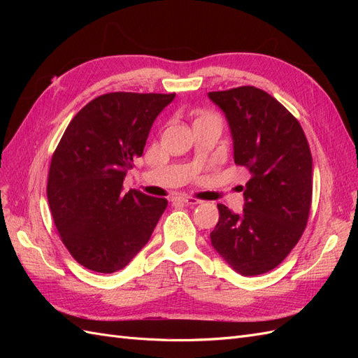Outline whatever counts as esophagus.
Masks as SVG:
<instances>
[{
    "label": "esophagus",
    "instance_id": "34e87169",
    "mask_svg": "<svg viewBox=\"0 0 358 358\" xmlns=\"http://www.w3.org/2000/svg\"><path fill=\"white\" fill-rule=\"evenodd\" d=\"M175 201H180V203H185L188 206H194V204H200L201 200L196 199V197H191V196H179L175 199Z\"/></svg>",
    "mask_w": 358,
    "mask_h": 358
}]
</instances>
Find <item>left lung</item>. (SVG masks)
I'll list each match as a JSON object with an SVG mask.
<instances>
[{
	"label": "left lung",
	"instance_id": "8db88e82",
	"mask_svg": "<svg viewBox=\"0 0 358 358\" xmlns=\"http://www.w3.org/2000/svg\"><path fill=\"white\" fill-rule=\"evenodd\" d=\"M229 121L234 162L251 173L243 212L218 204L213 248L237 273L255 276L284 262L306 229L312 155L297 119L255 86L209 92Z\"/></svg>",
	"mask_w": 358,
	"mask_h": 358
}]
</instances>
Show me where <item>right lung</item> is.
<instances>
[{
    "instance_id": "add662e5",
    "label": "right lung",
    "mask_w": 358,
    "mask_h": 358,
    "mask_svg": "<svg viewBox=\"0 0 358 358\" xmlns=\"http://www.w3.org/2000/svg\"><path fill=\"white\" fill-rule=\"evenodd\" d=\"M175 94L109 92L76 115L52 155L48 200L62 243L96 273L124 268L150 239L166 199L122 192L155 117Z\"/></svg>"
}]
</instances>
